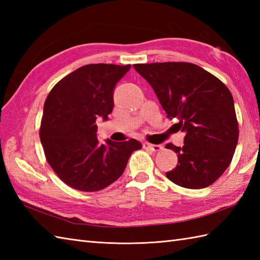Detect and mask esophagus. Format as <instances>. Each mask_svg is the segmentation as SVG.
Listing matches in <instances>:
<instances>
[{
    "mask_svg": "<svg viewBox=\"0 0 260 260\" xmlns=\"http://www.w3.org/2000/svg\"><path fill=\"white\" fill-rule=\"evenodd\" d=\"M143 147L146 148V150H151L152 152H159V151L163 150V146L162 145L151 144V143H147V142H145L144 144H143Z\"/></svg>",
    "mask_w": 260,
    "mask_h": 260,
    "instance_id": "obj_1",
    "label": "esophagus"
}]
</instances>
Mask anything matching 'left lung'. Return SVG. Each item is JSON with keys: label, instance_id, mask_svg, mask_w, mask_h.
Returning a JSON list of instances; mask_svg holds the SVG:
<instances>
[{"label": "left lung", "instance_id": "1", "mask_svg": "<svg viewBox=\"0 0 260 260\" xmlns=\"http://www.w3.org/2000/svg\"><path fill=\"white\" fill-rule=\"evenodd\" d=\"M135 70L152 86L184 145L167 144L178 165L167 178L186 189H203L223 174L239 137L234 98L221 80L190 62L137 63Z\"/></svg>", "mask_w": 260, "mask_h": 260}]
</instances>
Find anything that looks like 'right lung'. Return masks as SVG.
<instances>
[{
	"label": "right lung",
	"instance_id": "obj_1",
	"mask_svg": "<svg viewBox=\"0 0 260 260\" xmlns=\"http://www.w3.org/2000/svg\"><path fill=\"white\" fill-rule=\"evenodd\" d=\"M131 64H86L66 76L49 92L43 107L40 140L49 165L59 179L76 190L95 192L123 174L141 142L96 136V119L108 118L114 89Z\"/></svg>",
	"mask_w": 260,
	"mask_h": 260
}]
</instances>
